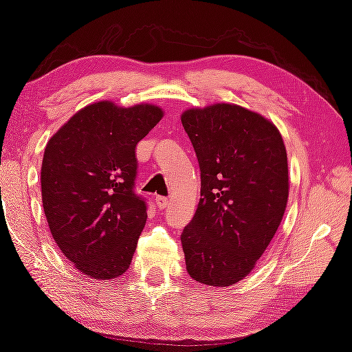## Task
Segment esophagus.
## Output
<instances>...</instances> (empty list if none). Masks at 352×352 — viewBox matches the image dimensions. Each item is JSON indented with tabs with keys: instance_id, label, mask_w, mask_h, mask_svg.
Returning a JSON list of instances; mask_svg holds the SVG:
<instances>
[{
	"instance_id": "1",
	"label": "esophagus",
	"mask_w": 352,
	"mask_h": 352,
	"mask_svg": "<svg viewBox=\"0 0 352 352\" xmlns=\"http://www.w3.org/2000/svg\"><path fill=\"white\" fill-rule=\"evenodd\" d=\"M155 204L160 209H166V208H168V204H169V200L166 197H157Z\"/></svg>"
}]
</instances>
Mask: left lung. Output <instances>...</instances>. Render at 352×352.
I'll return each mask as SVG.
<instances>
[{"mask_svg":"<svg viewBox=\"0 0 352 352\" xmlns=\"http://www.w3.org/2000/svg\"><path fill=\"white\" fill-rule=\"evenodd\" d=\"M182 123L201 172V198L182 234L186 270L198 283L232 286L251 274L283 220V137L271 120L232 103L190 107Z\"/></svg>","mask_w":352,"mask_h":352,"instance_id":"left-lung-1","label":"left lung"}]
</instances>
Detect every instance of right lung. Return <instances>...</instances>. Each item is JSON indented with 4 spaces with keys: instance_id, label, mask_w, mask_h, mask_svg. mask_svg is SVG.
Instances as JSON below:
<instances>
[{
    "instance_id": "obj_1",
    "label": "right lung",
    "mask_w": 352,
    "mask_h": 352,
    "mask_svg": "<svg viewBox=\"0 0 352 352\" xmlns=\"http://www.w3.org/2000/svg\"><path fill=\"white\" fill-rule=\"evenodd\" d=\"M163 115L157 104L103 100L74 113L49 138L43 209L56 246L87 277L112 280L131 265L148 219L133 192L135 146Z\"/></svg>"
}]
</instances>
